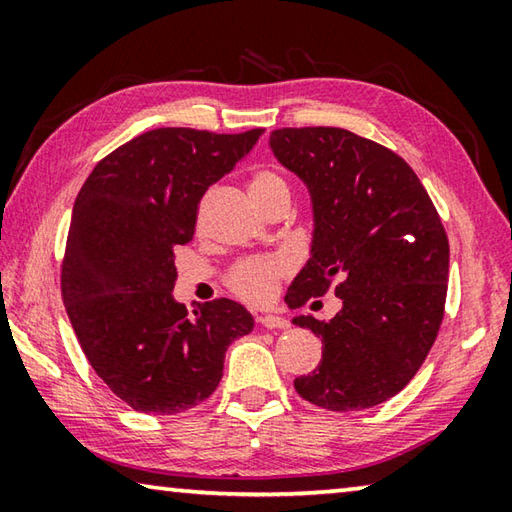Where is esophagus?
Returning a JSON list of instances; mask_svg holds the SVG:
<instances>
[{
    "label": "esophagus",
    "instance_id": "1",
    "mask_svg": "<svg viewBox=\"0 0 512 512\" xmlns=\"http://www.w3.org/2000/svg\"><path fill=\"white\" fill-rule=\"evenodd\" d=\"M259 325L266 327V329H287L289 327V320L282 318V316L266 314V316H259Z\"/></svg>",
    "mask_w": 512,
    "mask_h": 512
}]
</instances>
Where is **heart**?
I'll return each instance as SVG.
<instances>
[{
	"mask_svg": "<svg viewBox=\"0 0 512 512\" xmlns=\"http://www.w3.org/2000/svg\"><path fill=\"white\" fill-rule=\"evenodd\" d=\"M250 192H253V196L257 198V203L264 207L271 198L280 194H289V185L277 171L262 169L253 173V178H250ZM287 271L289 266L284 259L255 257V259H246V262H241L232 268L228 284L232 293H237L241 300L262 305V302H268L275 296L277 284H280L282 275Z\"/></svg>",
	"mask_w": 512,
	"mask_h": 512,
	"instance_id": "heart-1",
	"label": "heart"
}]
</instances>
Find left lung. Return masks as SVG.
Wrapping results in <instances>:
<instances>
[{
	"mask_svg": "<svg viewBox=\"0 0 512 512\" xmlns=\"http://www.w3.org/2000/svg\"><path fill=\"white\" fill-rule=\"evenodd\" d=\"M271 151L307 185L311 257L287 293L298 309L329 287L332 320L296 316L323 341V359L296 377L300 397L327 411L391 400L427 359L445 314L449 241L427 189L400 155L345 128H277Z\"/></svg>",
	"mask_w": 512,
	"mask_h": 512,
	"instance_id": "8db88e82",
	"label": "left lung"
}]
</instances>
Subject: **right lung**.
Segmentation results:
<instances>
[{
  "instance_id": "1",
  "label": "right lung",
  "mask_w": 512,
  "mask_h": 512,
  "mask_svg": "<svg viewBox=\"0 0 512 512\" xmlns=\"http://www.w3.org/2000/svg\"><path fill=\"white\" fill-rule=\"evenodd\" d=\"M262 133L155 128L106 155L76 196L60 273L65 309L94 372L135 411L173 415L207 400L228 345L253 332L239 302L219 298L189 316L171 291L173 250L192 241L207 187Z\"/></svg>"
}]
</instances>
